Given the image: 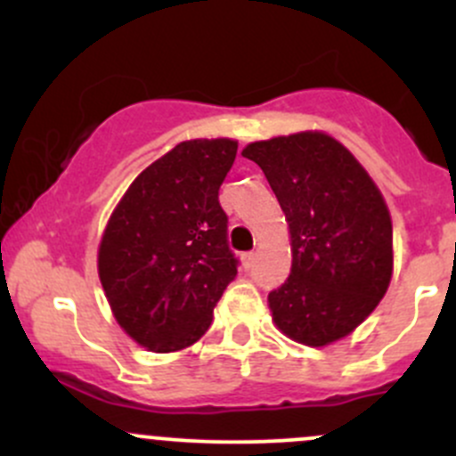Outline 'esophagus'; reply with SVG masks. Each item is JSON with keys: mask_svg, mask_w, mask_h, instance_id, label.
I'll list each match as a JSON object with an SVG mask.
<instances>
[{"mask_svg": "<svg viewBox=\"0 0 456 456\" xmlns=\"http://www.w3.org/2000/svg\"><path fill=\"white\" fill-rule=\"evenodd\" d=\"M254 260H256L254 251H249V254H242V266H245V269H251V266H254Z\"/></svg>", "mask_w": 456, "mask_h": 456, "instance_id": "obj_1", "label": "esophagus"}]
</instances>
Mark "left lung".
I'll return each instance as SVG.
<instances>
[{
	"mask_svg": "<svg viewBox=\"0 0 456 456\" xmlns=\"http://www.w3.org/2000/svg\"><path fill=\"white\" fill-rule=\"evenodd\" d=\"M242 156L260 165L291 232V273L269 293L273 322L296 342L326 346L388 289V207L355 156L322 132L251 142Z\"/></svg>",
	"mask_w": 456,
	"mask_h": 456,
	"instance_id": "8db88e82",
	"label": "left lung"
}]
</instances>
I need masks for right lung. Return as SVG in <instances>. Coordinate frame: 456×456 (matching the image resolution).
Instances as JSON below:
<instances>
[{
	"mask_svg": "<svg viewBox=\"0 0 456 456\" xmlns=\"http://www.w3.org/2000/svg\"><path fill=\"white\" fill-rule=\"evenodd\" d=\"M236 151L229 139L178 142L142 169L110 216L101 284L118 324L150 351L199 342L236 278L218 200Z\"/></svg>",
	"mask_w": 456,
	"mask_h": 456,
	"instance_id": "add662e5",
	"label": "right lung"
}]
</instances>
